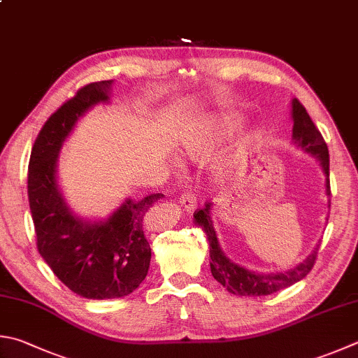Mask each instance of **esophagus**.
<instances>
[{"instance_id": "1", "label": "esophagus", "mask_w": 358, "mask_h": 358, "mask_svg": "<svg viewBox=\"0 0 358 358\" xmlns=\"http://www.w3.org/2000/svg\"><path fill=\"white\" fill-rule=\"evenodd\" d=\"M179 204L185 208L187 212H193L196 208V196L193 193L187 192L184 194H180L179 198Z\"/></svg>"}]
</instances>
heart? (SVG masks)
I'll use <instances>...</instances> for the list:
<instances>
[{"mask_svg":"<svg viewBox=\"0 0 358 358\" xmlns=\"http://www.w3.org/2000/svg\"><path fill=\"white\" fill-rule=\"evenodd\" d=\"M231 124L229 118L224 120H215L213 123H208L207 126L202 127V129H194L185 134L184 137V145L187 148V151L193 154V156H198V154L204 152L208 146V140H210V136L213 134H218L220 129H224L226 126Z\"/></svg>","mask_w":358,"mask_h":358,"instance_id":"obj_1","label":"heart"}]
</instances>
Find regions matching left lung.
<instances>
[{
    "label": "left lung",
    "mask_w": 358,
    "mask_h": 358,
    "mask_svg": "<svg viewBox=\"0 0 358 358\" xmlns=\"http://www.w3.org/2000/svg\"><path fill=\"white\" fill-rule=\"evenodd\" d=\"M292 117H293V141L294 145L306 151L310 156H313L320 162L322 171L326 174V194L330 196V180H329V150L321 132L316 129L315 123L310 118L298 99L292 101ZM330 207V201H329ZM212 202H207L206 207L199 208L194 212V222L206 232L208 245H210V271L215 279H217L222 287H226L229 293L237 296H266L273 294L279 289L292 287L296 282H299L312 271L315 265L316 255H318V248L308 255V257L301 262L299 265L288 269L284 273H255L251 269H246L231 259L226 257L220 246V241L215 232L213 221L210 217Z\"/></svg>",
    "instance_id": "left-lung-1"
}]
</instances>
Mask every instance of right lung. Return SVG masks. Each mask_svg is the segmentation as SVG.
Wrapping results in <instances>:
<instances>
[{
  "label": "right lung",
  "instance_id": "1",
  "mask_svg": "<svg viewBox=\"0 0 358 358\" xmlns=\"http://www.w3.org/2000/svg\"><path fill=\"white\" fill-rule=\"evenodd\" d=\"M113 80L87 84L46 120L32 146L28 198L37 249L64 285L87 299L131 294L145 280L151 248L145 215L162 193L141 201L127 198L109 218L85 221L66 206L57 184V159L64 141L84 113L109 103Z\"/></svg>",
  "mask_w": 358,
  "mask_h": 358
}]
</instances>
